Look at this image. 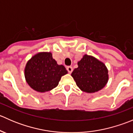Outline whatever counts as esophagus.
I'll return each mask as SVG.
<instances>
[{"mask_svg": "<svg viewBox=\"0 0 133 133\" xmlns=\"http://www.w3.org/2000/svg\"><path fill=\"white\" fill-rule=\"evenodd\" d=\"M67 70L69 72V73H71L72 71H73V68L71 66L67 67Z\"/></svg>", "mask_w": 133, "mask_h": 133, "instance_id": "34e87169", "label": "esophagus"}]
</instances>
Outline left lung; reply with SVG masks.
Returning a JSON list of instances; mask_svg holds the SVG:
<instances>
[{
  "label": "left lung",
  "mask_w": 133,
  "mask_h": 133,
  "mask_svg": "<svg viewBox=\"0 0 133 133\" xmlns=\"http://www.w3.org/2000/svg\"><path fill=\"white\" fill-rule=\"evenodd\" d=\"M71 76L82 91L92 93L104 88L109 80L108 69L102 62L92 56L84 55L78 62V68Z\"/></svg>",
  "instance_id": "left-lung-1"
}]
</instances>
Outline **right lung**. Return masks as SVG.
I'll return each mask as SVG.
<instances>
[{
  "label": "right lung",
  "mask_w": 133,
  "mask_h": 133,
  "mask_svg": "<svg viewBox=\"0 0 133 133\" xmlns=\"http://www.w3.org/2000/svg\"><path fill=\"white\" fill-rule=\"evenodd\" d=\"M68 71L63 65H58L51 52H41L28 60L24 76L28 85L37 92L51 91L58 85L62 76Z\"/></svg>",
  "instance_id": "right-lung-1"
}]
</instances>
